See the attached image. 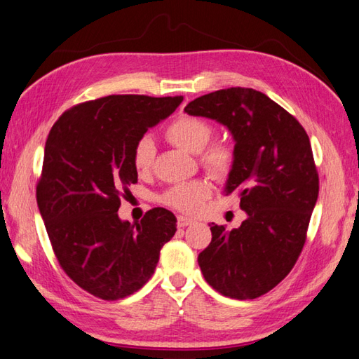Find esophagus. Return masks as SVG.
Wrapping results in <instances>:
<instances>
[{
	"label": "esophagus",
	"mask_w": 359,
	"mask_h": 359,
	"mask_svg": "<svg viewBox=\"0 0 359 359\" xmlns=\"http://www.w3.org/2000/svg\"><path fill=\"white\" fill-rule=\"evenodd\" d=\"M195 222V219H192V218H187V217H182V215H180L178 217V227H187V226H192Z\"/></svg>",
	"instance_id": "obj_1"
}]
</instances>
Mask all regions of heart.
Masks as SVG:
<instances>
[{
	"instance_id": "obj_1",
	"label": "heart",
	"mask_w": 359,
	"mask_h": 359,
	"mask_svg": "<svg viewBox=\"0 0 359 359\" xmlns=\"http://www.w3.org/2000/svg\"><path fill=\"white\" fill-rule=\"evenodd\" d=\"M213 129L201 118L180 116L167 127L165 137L172 144L189 154H201V163L213 177L226 178L235 163V152L226 142H217L210 147ZM156 154L155 142L150 137H142L133 149V165L140 173L147 172L154 164ZM212 186L205 180H195L173 186L164 195V203L182 212H194L210 196Z\"/></svg>"
}]
</instances>
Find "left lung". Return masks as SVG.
<instances>
[{
    "mask_svg": "<svg viewBox=\"0 0 359 359\" xmlns=\"http://www.w3.org/2000/svg\"><path fill=\"white\" fill-rule=\"evenodd\" d=\"M184 112L227 127L235 163L224 194L238 192L247 218L238 229L212 224V241L198 255L215 290L253 299L280 284L297 262L320 192L307 133L267 95L230 87L190 101Z\"/></svg>",
    "mask_w": 359,
    "mask_h": 359,
    "instance_id": "1",
    "label": "left lung"
}]
</instances>
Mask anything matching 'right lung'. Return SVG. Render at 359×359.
<instances>
[{"mask_svg": "<svg viewBox=\"0 0 359 359\" xmlns=\"http://www.w3.org/2000/svg\"><path fill=\"white\" fill-rule=\"evenodd\" d=\"M181 101L109 95L69 109L47 137L38 209L60 266L93 297L115 301L140 290L177 232V218L163 207L133 224L118 209L138 181L135 146Z\"/></svg>", "mask_w": 359, "mask_h": 359, "instance_id": "1", "label": "right lung"}]
</instances>
